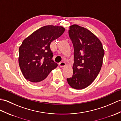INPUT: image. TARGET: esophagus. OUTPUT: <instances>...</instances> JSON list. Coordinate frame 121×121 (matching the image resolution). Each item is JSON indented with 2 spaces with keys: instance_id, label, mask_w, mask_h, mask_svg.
I'll use <instances>...</instances> for the list:
<instances>
[{
  "instance_id": "obj_1",
  "label": "esophagus",
  "mask_w": 121,
  "mask_h": 121,
  "mask_svg": "<svg viewBox=\"0 0 121 121\" xmlns=\"http://www.w3.org/2000/svg\"><path fill=\"white\" fill-rule=\"evenodd\" d=\"M66 64L65 62H60L59 63V66L60 67H64L65 66Z\"/></svg>"
}]
</instances>
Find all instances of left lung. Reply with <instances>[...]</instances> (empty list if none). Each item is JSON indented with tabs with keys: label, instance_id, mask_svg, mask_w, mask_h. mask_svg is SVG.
I'll use <instances>...</instances> for the list:
<instances>
[{
	"label": "left lung",
	"instance_id": "obj_1",
	"mask_svg": "<svg viewBox=\"0 0 121 121\" xmlns=\"http://www.w3.org/2000/svg\"><path fill=\"white\" fill-rule=\"evenodd\" d=\"M69 35L74 46L73 74L67 78L72 88L81 90L93 82L100 71L104 50L100 40L90 31L77 25L69 27Z\"/></svg>",
	"mask_w": 121,
	"mask_h": 121
}]
</instances>
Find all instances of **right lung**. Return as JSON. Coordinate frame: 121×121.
Listing matches in <instances>:
<instances>
[{"instance_id": "1", "label": "right lung", "mask_w": 121, "mask_h": 121, "mask_svg": "<svg viewBox=\"0 0 121 121\" xmlns=\"http://www.w3.org/2000/svg\"><path fill=\"white\" fill-rule=\"evenodd\" d=\"M65 31L62 26L48 25L35 31L22 41L19 48L18 62L25 79L33 84L45 82L57 63L52 60V42Z\"/></svg>"}]
</instances>
